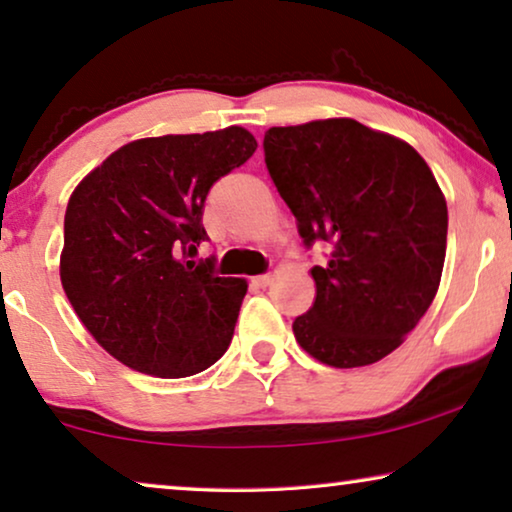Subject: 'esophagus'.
Wrapping results in <instances>:
<instances>
[{"instance_id":"obj_1","label":"esophagus","mask_w":512,"mask_h":512,"mask_svg":"<svg viewBox=\"0 0 512 512\" xmlns=\"http://www.w3.org/2000/svg\"><path fill=\"white\" fill-rule=\"evenodd\" d=\"M270 275H256V277H251V284L254 286H258V289H265V286L270 284Z\"/></svg>"}]
</instances>
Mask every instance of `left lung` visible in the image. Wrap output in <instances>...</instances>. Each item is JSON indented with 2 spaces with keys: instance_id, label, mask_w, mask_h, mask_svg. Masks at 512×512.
<instances>
[{
  "instance_id": "obj_1",
  "label": "left lung",
  "mask_w": 512,
  "mask_h": 512,
  "mask_svg": "<svg viewBox=\"0 0 512 512\" xmlns=\"http://www.w3.org/2000/svg\"><path fill=\"white\" fill-rule=\"evenodd\" d=\"M265 165L307 247L331 244L317 296L293 321L298 345L331 368L384 359L436 298L447 202L408 142L354 118L270 128Z\"/></svg>"
}]
</instances>
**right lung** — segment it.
Instances as JSON below:
<instances>
[{"instance_id":"add662e5","label":"right lung","mask_w":512,"mask_h":512,"mask_svg":"<svg viewBox=\"0 0 512 512\" xmlns=\"http://www.w3.org/2000/svg\"><path fill=\"white\" fill-rule=\"evenodd\" d=\"M256 146L240 125L135 139L74 188L60 282L81 324L123 366L177 380L228 349L247 279L216 277L186 256L207 237L209 188Z\"/></svg>"}]
</instances>
